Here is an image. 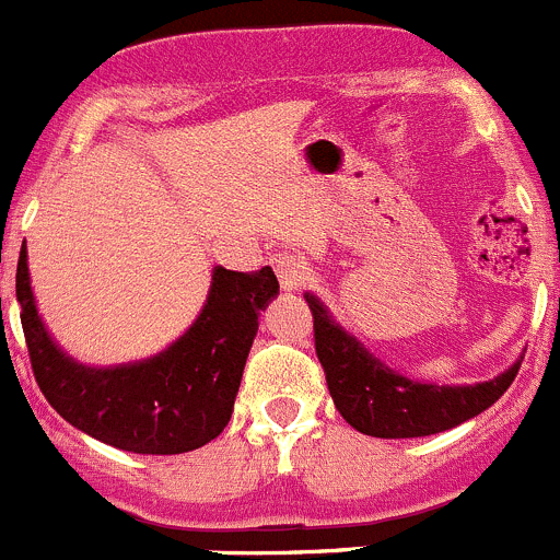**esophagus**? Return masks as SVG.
<instances>
[{"instance_id":"esophagus-1","label":"esophagus","mask_w":560,"mask_h":560,"mask_svg":"<svg viewBox=\"0 0 560 560\" xmlns=\"http://www.w3.org/2000/svg\"><path fill=\"white\" fill-rule=\"evenodd\" d=\"M273 268L284 292L301 290L303 281H306V262L298 254H279V257H273Z\"/></svg>"}]
</instances>
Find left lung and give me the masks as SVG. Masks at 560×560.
<instances>
[{"mask_svg": "<svg viewBox=\"0 0 560 560\" xmlns=\"http://www.w3.org/2000/svg\"><path fill=\"white\" fill-rule=\"evenodd\" d=\"M314 314V347L332 404L354 431L376 439H417L450 431L482 415L510 389L521 360L504 374L477 385H433L398 374L343 330L325 303L306 292Z\"/></svg>", "mask_w": 560, "mask_h": 560, "instance_id": "1", "label": "left lung"}]
</instances>
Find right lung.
I'll list each match as a JSON object with an SVG mask.
<instances>
[{
	"label": "right lung",
	"instance_id": "right-lung-1",
	"mask_svg": "<svg viewBox=\"0 0 560 560\" xmlns=\"http://www.w3.org/2000/svg\"><path fill=\"white\" fill-rule=\"evenodd\" d=\"M279 295L265 265L254 273L213 268L200 316L165 352L127 365L94 369L50 338L32 295L26 246L15 270L32 371L48 404L78 431L138 455H178L224 431L257 336V316Z\"/></svg>",
	"mask_w": 560,
	"mask_h": 560
}]
</instances>
